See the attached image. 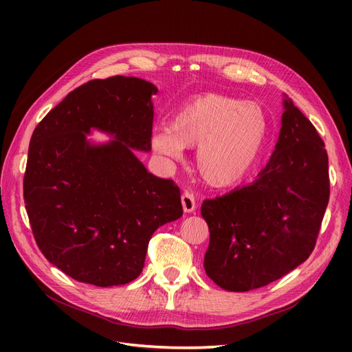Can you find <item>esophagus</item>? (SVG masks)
Here are the masks:
<instances>
[{
  "mask_svg": "<svg viewBox=\"0 0 352 352\" xmlns=\"http://www.w3.org/2000/svg\"><path fill=\"white\" fill-rule=\"evenodd\" d=\"M182 207L185 212H192L197 208V201L192 192H189V190H185L182 194Z\"/></svg>",
  "mask_w": 352,
  "mask_h": 352,
  "instance_id": "obj_1",
  "label": "esophagus"
}]
</instances>
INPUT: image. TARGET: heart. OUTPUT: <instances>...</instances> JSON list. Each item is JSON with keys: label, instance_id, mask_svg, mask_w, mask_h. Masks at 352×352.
Listing matches in <instances>:
<instances>
[{"label": "heart", "instance_id": "b5f03b06", "mask_svg": "<svg viewBox=\"0 0 352 352\" xmlns=\"http://www.w3.org/2000/svg\"><path fill=\"white\" fill-rule=\"evenodd\" d=\"M269 132L267 113L260 104L207 94L184 104L168 129L153 135L154 151L173 162L184 148L198 145L195 163L212 186L236 185L257 163Z\"/></svg>", "mask_w": 352, "mask_h": 352}]
</instances>
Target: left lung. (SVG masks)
<instances>
[{"label": "left lung", "mask_w": 352, "mask_h": 352, "mask_svg": "<svg viewBox=\"0 0 352 352\" xmlns=\"http://www.w3.org/2000/svg\"><path fill=\"white\" fill-rule=\"evenodd\" d=\"M278 144L252 184L206 199L208 278L230 292L280 279L314 250L329 202V162L311 122L285 97Z\"/></svg>", "instance_id": "obj_1"}]
</instances>
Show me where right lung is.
Here are the masks:
<instances>
[{"label":"right lung","instance_id":"obj_1","mask_svg":"<svg viewBox=\"0 0 352 352\" xmlns=\"http://www.w3.org/2000/svg\"><path fill=\"white\" fill-rule=\"evenodd\" d=\"M157 87L140 78L94 79L35 127L23 179L41 252L78 282L107 287L141 274L153 233L184 214L173 180L148 172ZM91 130L113 140L92 144Z\"/></svg>","mask_w":352,"mask_h":352}]
</instances>
